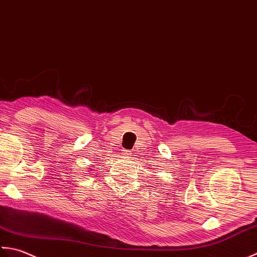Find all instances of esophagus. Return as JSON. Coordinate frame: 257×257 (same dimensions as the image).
Here are the masks:
<instances>
[{"mask_svg": "<svg viewBox=\"0 0 257 257\" xmlns=\"http://www.w3.org/2000/svg\"><path fill=\"white\" fill-rule=\"evenodd\" d=\"M123 155L126 156V158H128V156L132 155V153H131V151H128V150H123Z\"/></svg>", "mask_w": 257, "mask_h": 257, "instance_id": "obj_1", "label": "esophagus"}]
</instances>
